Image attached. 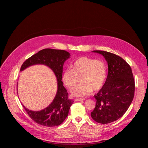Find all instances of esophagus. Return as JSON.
Instances as JSON below:
<instances>
[{"mask_svg":"<svg viewBox=\"0 0 148 148\" xmlns=\"http://www.w3.org/2000/svg\"><path fill=\"white\" fill-rule=\"evenodd\" d=\"M85 100L84 98H77L75 99V101H83Z\"/></svg>","mask_w":148,"mask_h":148,"instance_id":"obj_1","label":"esophagus"}]
</instances>
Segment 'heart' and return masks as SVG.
<instances>
[{
  "mask_svg": "<svg viewBox=\"0 0 148 148\" xmlns=\"http://www.w3.org/2000/svg\"><path fill=\"white\" fill-rule=\"evenodd\" d=\"M107 71L105 62L99 59L83 56L77 59L62 73V79L70 90L77 87L80 78V86L72 91L74 97H85L92 91L100 90L106 81Z\"/></svg>",
  "mask_w": 148,
  "mask_h": 148,
  "instance_id": "b5f03b06",
  "label": "heart"
}]
</instances>
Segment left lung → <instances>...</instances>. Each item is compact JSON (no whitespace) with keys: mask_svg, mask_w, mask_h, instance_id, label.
Wrapping results in <instances>:
<instances>
[{"mask_svg":"<svg viewBox=\"0 0 148 148\" xmlns=\"http://www.w3.org/2000/svg\"><path fill=\"white\" fill-rule=\"evenodd\" d=\"M93 52L104 57L108 72L104 85L94 96L96 105L91 116L98 123H109L122 116L130 107L134 97L135 80L130 66L122 58L105 51Z\"/></svg>","mask_w":148,"mask_h":148,"instance_id":"obj_1","label":"left lung"}]
</instances>
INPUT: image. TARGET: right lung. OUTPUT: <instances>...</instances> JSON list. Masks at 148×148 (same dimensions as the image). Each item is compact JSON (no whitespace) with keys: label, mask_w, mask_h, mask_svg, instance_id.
<instances>
[{"label":"right lung","mask_w":148,"mask_h":148,"mask_svg":"<svg viewBox=\"0 0 148 148\" xmlns=\"http://www.w3.org/2000/svg\"><path fill=\"white\" fill-rule=\"evenodd\" d=\"M70 57V54L63 50L45 49L27 59L21 67L20 71L35 64H43L50 68L57 77V91L53 102L47 107L38 111L28 110L22 104L29 116L39 125L53 127L60 125L67 117L73 101L69 98L68 92L61 81L64 62Z\"/></svg>","instance_id":"1"}]
</instances>
